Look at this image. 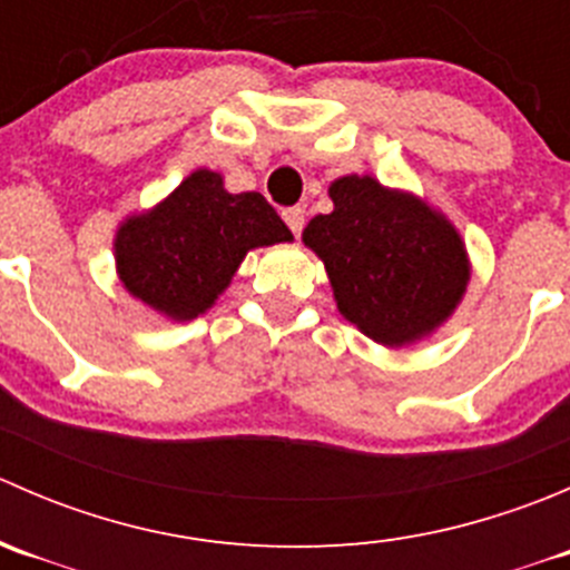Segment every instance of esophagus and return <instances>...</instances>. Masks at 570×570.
Masks as SVG:
<instances>
[{"label": "esophagus", "mask_w": 570, "mask_h": 570, "mask_svg": "<svg viewBox=\"0 0 570 570\" xmlns=\"http://www.w3.org/2000/svg\"><path fill=\"white\" fill-rule=\"evenodd\" d=\"M281 215H284V223L289 226V232L295 234V237H301L303 223H306V212H303L301 206H289V209H284Z\"/></svg>", "instance_id": "34e87169"}]
</instances>
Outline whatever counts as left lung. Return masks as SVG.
Returning a JSON list of instances; mask_svg holds the SVG:
<instances>
[{"mask_svg":"<svg viewBox=\"0 0 570 570\" xmlns=\"http://www.w3.org/2000/svg\"><path fill=\"white\" fill-rule=\"evenodd\" d=\"M331 215L303 243L322 258L344 320L386 347L419 342L452 317L469 284L461 234L422 198L372 176L331 184Z\"/></svg>","mask_w":570,"mask_h":570,"instance_id":"8db88e82","label":"left lung"}]
</instances>
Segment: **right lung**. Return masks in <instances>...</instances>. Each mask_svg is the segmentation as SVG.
Wrapping results in <instances>:
<instances>
[{
  "mask_svg": "<svg viewBox=\"0 0 570 570\" xmlns=\"http://www.w3.org/2000/svg\"><path fill=\"white\" fill-rule=\"evenodd\" d=\"M292 243L278 212L258 193H228L215 170H195L151 212L115 234L120 281L146 306L176 322L212 308L245 253Z\"/></svg>",
  "mask_w": 570,
  "mask_h": 570,
  "instance_id": "add662e5",
  "label": "right lung"
}]
</instances>
